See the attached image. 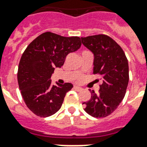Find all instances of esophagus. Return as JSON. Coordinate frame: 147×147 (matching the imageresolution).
Segmentation results:
<instances>
[{
	"label": "esophagus",
	"instance_id": "34e87169",
	"mask_svg": "<svg viewBox=\"0 0 147 147\" xmlns=\"http://www.w3.org/2000/svg\"><path fill=\"white\" fill-rule=\"evenodd\" d=\"M74 90H76L77 91H80V90H82V87H80V86H74Z\"/></svg>",
	"mask_w": 147,
	"mask_h": 147
}]
</instances>
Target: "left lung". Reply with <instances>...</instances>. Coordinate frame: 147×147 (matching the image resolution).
Listing matches in <instances>:
<instances>
[{
	"instance_id": "obj_1",
	"label": "left lung",
	"mask_w": 147,
	"mask_h": 147,
	"mask_svg": "<svg viewBox=\"0 0 147 147\" xmlns=\"http://www.w3.org/2000/svg\"><path fill=\"white\" fill-rule=\"evenodd\" d=\"M81 41L94 55L93 73L102 76L99 92L90 90L91 98L83 103L84 110L94 117H105L124 98L129 81L128 62L121 47L107 35L81 38Z\"/></svg>"
}]
</instances>
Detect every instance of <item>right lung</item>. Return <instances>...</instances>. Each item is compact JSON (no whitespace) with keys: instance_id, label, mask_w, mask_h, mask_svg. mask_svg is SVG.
<instances>
[{"instance_id":"add662e5","label":"right lung","mask_w":147,"mask_h":147,"mask_svg":"<svg viewBox=\"0 0 147 147\" xmlns=\"http://www.w3.org/2000/svg\"><path fill=\"white\" fill-rule=\"evenodd\" d=\"M81 46L79 37H63L45 32L30 42L21 57L18 67L19 87L30 111L41 117L56 113L61 109L66 93L73 85L51 84V75L61 67L67 55Z\"/></svg>"}]
</instances>
